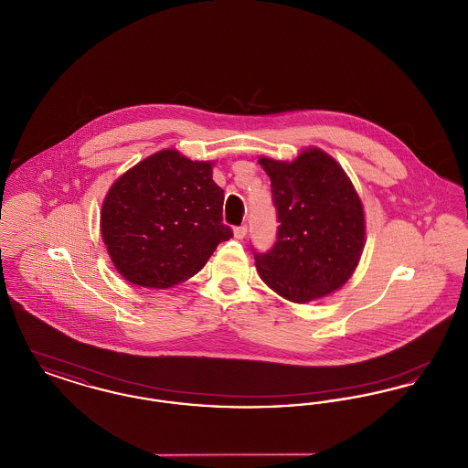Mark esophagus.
<instances>
[{
	"label": "esophagus",
	"instance_id": "esophagus-1",
	"mask_svg": "<svg viewBox=\"0 0 468 468\" xmlns=\"http://www.w3.org/2000/svg\"><path fill=\"white\" fill-rule=\"evenodd\" d=\"M233 235H235V239L242 240L245 235H247V226H245V224H242V226H237V228L233 229Z\"/></svg>",
	"mask_w": 468,
	"mask_h": 468
}]
</instances>
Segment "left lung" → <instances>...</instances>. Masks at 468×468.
<instances>
[{
  "mask_svg": "<svg viewBox=\"0 0 468 468\" xmlns=\"http://www.w3.org/2000/svg\"><path fill=\"white\" fill-rule=\"evenodd\" d=\"M277 210V240L256 252L268 288L294 303H307L342 288L365 245V214L342 166L317 147L294 161L261 157Z\"/></svg>",
  "mask_w": 468,
  "mask_h": 468,
  "instance_id": "1",
  "label": "left lung"
}]
</instances>
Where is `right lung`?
<instances>
[{"mask_svg":"<svg viewBox=\"0 0 468 468\" xmlns=\"http://www.w3.org/2000/svg\"><path fill=\"white\" fill-rule=\"evenodd\" d=\"M223 201L210 161H191L176 149L145 157L112 184L101 207L113 267L144 288L187 281L233 237Z\"/></svg>","mask_w":468,"mask_h":468,"instance_id":"add662e5","label":"right lung"}]
</instances>
